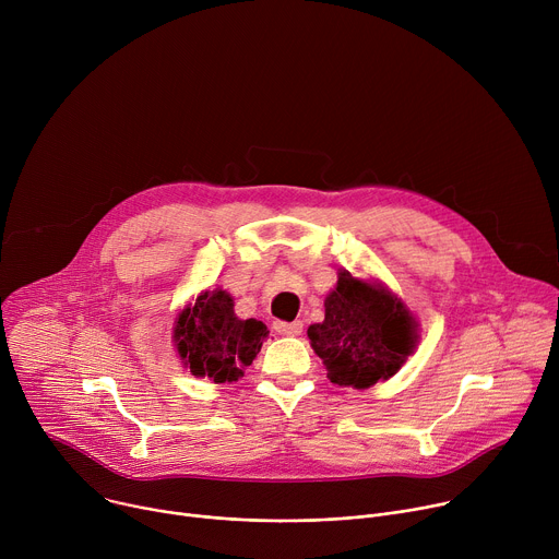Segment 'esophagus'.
I'll list each match as a JSON object with an SVG mask.
<instances>
[{
  "instance_id": "esophagus-1",
  "label": "esophagus",
  "mask_w": 559,
  "mask_h": 559,
  "mask_svg": "<svg viewBox=\"0 0 559 559\" xmlns=\"http://www.w3.org/2000/svg\"><path fill=\"white\" fill-rule=\"evenodd\" d=\"M274 330H276V334H283V336H298L302 332V323L300 321H294V323L276 321Z\"/></svg>"
}]
</instances>
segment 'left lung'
<instances>
[{
	"instance_id": "obj_1",
	"label": "left lung",
	"mask_w": 559,
	"mask_h": 559,
	"mask_svg": "<svg viewBox=\"0 0 559 559\" xmlns=\"http://www.w3.org/2000/svg\"><path fill=\"white\" fill-rule=\"evenodd\" d=\"M328 378L365 389L393 376L414 354L418 334L407 307L386 289L341 272L325 298V321L307 330Z\"/></svg>"
}]
</instances>
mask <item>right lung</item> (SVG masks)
<instances>
[{
	"label": "right lung",
	"instance_id": "obj_1",
	"mask_svg": "<svg viewBox=\"0 0 559 559\" xmlns=\"http://www.w3.org/2000/svg\"><path fill=\"white\" fill-rule=\"evenodd\" d=\"M267 328L234 313L231 296L223 289L203 292L194 305L179 313L175 341L181 358L194 376L214 382H231L243 376L267 338Z\"/></svg>",
	"mask_w": 559,
	"mask_h": 559
}]
</instances>
